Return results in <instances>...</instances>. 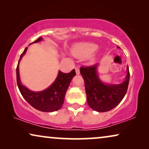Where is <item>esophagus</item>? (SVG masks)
I'll list each match as a JSON object with an SVG mask.
<instances>
[{"label":"esophagus","instance_id":"obj_1","mask_svg":"<svg viewBox=\"0 0 149 149\" xmlns=\"http://www.w3.org/2000/svg\"><path fill=\"white\" fill-rule=\"evenodd\" d=\"M75 71H76V74L77 75H79V74H80V70H79V68H77V67L75 68Z\"/></svg>","mask_w":149,"mask_h":149}]
</instances>
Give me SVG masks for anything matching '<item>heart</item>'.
<instances>
[{"instance_id":"1","label":"heart","mask_w":149,"mask_h":149,"mask_svg":"<svg viewBox=\"0 0 149 149\" xmlns=\"http://www.w3.org/2000/svg\"><path fill=\"white\" fill-rule=\"evenodd\" d=\"M97 45L93 42H79L74 45L72 48V54L73 56L78 58H86L92 55L97 50ZM97 59V55H92L90 58L91 62H95Z\"/></svg>"}]
</instances>
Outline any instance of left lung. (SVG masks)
I'll return each mask as SVG.
<instances>
[{"label": "left lung", "mask_w": 149, "mask_h": 149, "mask_svg": "<svg viewBox=\"0 0 149 149\" xmlns=\"http://www.w3.org/2000/svg\"><path fill=\"white\" fill-rule=\"evenodd\" d=\"M117 48L121 49L119 47ZM99 65L81 67V74L85 81L87 104L97 112H107L121 102L127 92L130 81L129 67L125 81L119 84H107L100 79L97 74Z\"/></svg>", "instance_id": "left-lung-1"}]
</instances>
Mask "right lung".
<instances>
[{
	"label": "right lung",
	"instance_id": "obj_1",
	"mask_svg": "<svg viewBox=\"0 0 149 149\" xmlns=\"http://www.w3.org/2000/svg\"><path fill=\"white\" fill-rule=\"evenodd\" d=\"M42 40L40 37L32 43H36ZM30 43V44H32ZM28 47L24 49L20 56V58L16 68L17 83L18 88L24 98L34 109L42 112L56 111L62 108L64 104L65 95L70 85V81L76 75L74 69L69 73H63L59 70L58 76L54 82L47 88L40 91H33L22 85L19 77V64L22 57L26 54Z\"/></svg>",
	"mask_w": 149,
	"mask_h": 149
}]
</instances>
